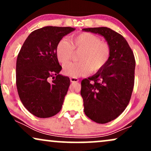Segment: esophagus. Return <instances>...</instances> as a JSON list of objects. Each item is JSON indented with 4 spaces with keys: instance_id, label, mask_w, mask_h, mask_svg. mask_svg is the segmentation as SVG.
Here are the masks:
<instances>
[{
    "instance_id": "esophagus-1",
    "label": "esophagus",
    "mask_w": 151,
    "mask_h": 151,
    "mask_svg": "<svg viewBox=\"0 0 151 151\" xmlns=\"http://www.w3.org/2000/svg\"><path fill=\"white\" fill-rule=\"evenodd\" d=\"M70 81L71 82H77V81H79V79H77V78H75V77H70Z\"/></svg>"
}]
</instances>
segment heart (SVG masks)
<instances>
[{"mask_svg": "<svg viewBox=\"0 0 151 151\" xmlns=\"http://www.w3.org/2000/svg\"><path fill=\"white\" fill-rule=\"evenodd\" d=\"M74 52H79L77 60L64 67V72L73 77L85 75L88 72L95 73L101 70L109 62L111 49L109 43L90 32H81L72 35L70 40L62 39L55 50L57 59L62 65L67 63Z\"/></svg>", "mask_w": 151, "mask_h": 151, "instance_id": "heart-1", "label": "heart"}]
</instances>
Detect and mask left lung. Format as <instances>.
I'll return each mask as SVG.
<instances>
[{
    "label": "left lung",
    "mask_w": 151,
    "mask_h": 151,
    "mask_svg": "<svg viewBox=\"0 0 151 151\" xmlns=\"http://www.w3.org/2000/svg\"><path fill=\"white\" fill-rule=\"evenodd\" d=\"M83 30L104 36L111 49L106 65L81 82L86 116L98 124H106L119 116L129 104L134 86L136 60L125 38L114 30L106 27Z\"/></svg>",
    "instance_id": "obj_1"
}]
</instances>
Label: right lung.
<instances>
[{"mask_svg": "<svg viewBox=\"0 0 151 151\" xmlns=\"http://www.w3.org/2000/svg\"><path fill=\"white\" fill-rule=\"evenodd\" d=\"M75 30L71 27L46 26L29 35L19 52L16 62V86L26 109L38 118H49L61 110L70 84L60 75L57 59L58 43Z\"/></svg>", "mask_w": 151, "mask_h": 151, "instance_id": "obj_1", "label": "right lung"}]
</instances>
